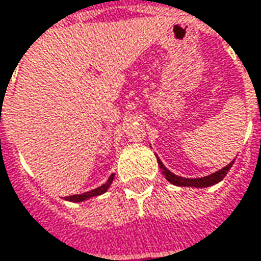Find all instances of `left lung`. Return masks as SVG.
Here are the masks:
<instances>
[{"label":"left lung","instance_id":"left-lung-1","mask_svg":"<svg viewBox=\"0 0 261 261\" xmlns=\"http://www.w3.org/2000/svg\"><path fill=\"white\" fill-rule=\"evenodd\" d=\"M158 163L159 166H160V169H162V174L165 175V178L171 182V184H174V186H179V187H197V189H205V187H211V186H214L217 182H220L223 178L227 175V172L230 171V168H232V165L234 163V160L230 162L227 166H224L223 169H218L217 172L214 174H211V175H206V177H202V178H184V177H178L175 175L174 172H171L169 169H166L165 168V165L162 163V160L158 158Z\"/></svg>","mask_w":261,"mask_h":261}]
</instances>
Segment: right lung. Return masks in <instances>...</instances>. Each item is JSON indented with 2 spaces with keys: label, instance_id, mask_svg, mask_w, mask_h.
<instances>
[{
  "label": "right lung",
  "instance_id": "obj_1",
  "mask_svg": "<svg viewBox=\"0 0 261 261\" xmlns=\"http://www.w3.org/2000/svg\"><path fill=\"white\" fill-rule=\"evenodd\" d=\"M113 179H114V174H111V175H110V178L107 179V182H105V184H102V186H99V187H96V189H93V190H90V192L82 193V195L68 196V197H65V199L66 200H71V202H83V200H87V199H90V197H95V196L102 195V193H105V192L110 189V186H111Z\"/></svg>",
  "mask_w": 261,
  "mask_h": 261
}]
</instances>
